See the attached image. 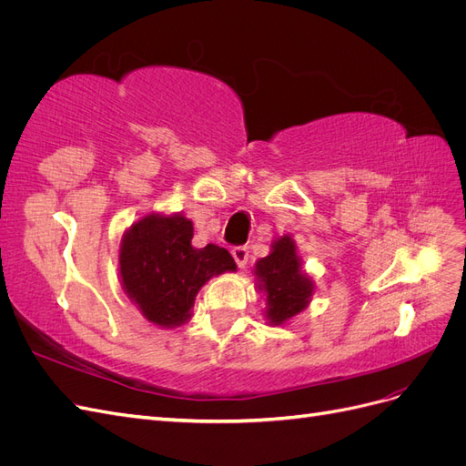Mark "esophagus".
<instances>
[{
  "label": "esophagus",
  "instance_id": "esophagus-1",
  "mask_svg": "<svg viewBox=\"0 0 466 466\" xmlns=\"http://www.w3.org/2000/svg\"><path fill=\"white\" fill-rule=\"evenodd\" d=\"M231 255H233V258H235L238 268H245L247 266V262H248V248L247 247H233Z\"/></svg>",
  "mask_w": 466,
  "mask_h": 466
}]
</instances>
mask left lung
Segmentation results:
<instances>
[{
  "mask_svg": "<svg viewBox=\"0 0 466 466\" xmlns=\"http://www.w3.org/2000/svg\"><path fill=\"white\" fill-rule=\"evenodd\" d=\"M258 289L266 293V317L281 324L299 315L311 301L313 281L301 270L291 237L284 235L272 245V252L255 266Z\"/></svg>",
  "mask_w": 466,
  "mask_h": 466,
  "instance_id": "8db88e82",
  "label": "left lung"
}]
</instances>
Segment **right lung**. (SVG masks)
Instances as JSON below:
<instances>
[{"label":"right lung","mask_w":466,"mask_h":466,"mask_svg":"<svg viewBox=\"0 0 466 466\" xmlns=\"http://www.w3.org/2000/svg\"><path fill=\"white\" fill-rule=\"evenodd\" d=\"M192 235V221L185 216L149 214L122 237V286L142 315L157 327L185 324L206 281L237 270L228 250L218 245L194 248Z\"/></svg>","instance_id":"obj_1"}]
</instances>
